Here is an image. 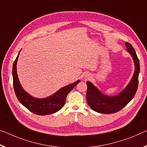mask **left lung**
Instances as JSON below:
<instances>
[{
  "label": "left lung",
  "instance_id": "left-lung-1",
  "mask_svg": "<svg viewBox=\"0 0 147 147\" xmlns=\"http://www.w3.org/2000/svg\"><path fill=\"white\" fill-rule=\"evenodd\" d=\"M126 50L133 57L135 64V71L131 80L125 89L115 96H108L100 92L92 82L88 81L86 94L87 103L92 110L103 114L117 113L131 101L137 90L139 74L140 71L139 61L136 52L131 44L125 42Z\"/></svg>",
  "mask_w": 147,
  "mask_h": 147
}]
</instances>
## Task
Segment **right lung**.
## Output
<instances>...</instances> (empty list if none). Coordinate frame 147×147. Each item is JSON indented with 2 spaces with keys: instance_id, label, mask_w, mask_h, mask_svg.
Here are the masks:
<instances>
[{
  "instance_id": "right-lung-1",
  "label": "right lung",
  "mask_w": 147,
  "mask_h": 147,
  "mask_svg": "<svg viewBox=\"0 0 147 147\" xmlns=\"http://www.w3.org/2000/svg\"><path fill=\"white\" fill-rule=\"evenodd\" d=\"M19 54L20 53H18L17 57L13 62L12 70L13 85L18 99L23 106L36 115H48L56 113L64 106L67 95L80 81L77 80L71 84L65 86L58 90L54 94L46 98H34L23 89L18 79L16 65Z\"/></svg>"
}]
</instances>
